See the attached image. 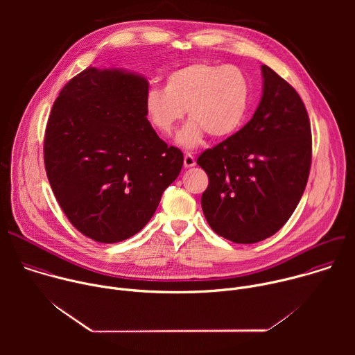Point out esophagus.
I'll return each instance as SVG.
<instances>
[{"label":"esophagus","mask_w":355,"mask_h":355,"mask_svg":"<svg viewBox=\"0 0 355 355\" xmlns=\"http://www.w3.org/2000/svg\"><path fill=\"white\" fill-rule=\"evenodd\" d=\"M196 163H195V157L192 156V155H189V153H187L185 156H184V167L185 168H191V167H193Z\"/></svg>","instance_id":"1"}]
</instances>
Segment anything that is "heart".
<instances>
[{
	"label": "heart",
	"instance_id": "1",
	"mask_svg": "<svg viewBox=\"0 0 355 355\" xmlns=\"http://www.w3.org/2000/svg\"><path fill=\"white\" fill-rule=\"evenodd\" d=\"M250 98V83L236 66L192 63L171 71L164 89L151 88L146 95L150 123L164 136L173 133L184 118L191 119L177 135V141L192 148L205 136L220 139L243 123Z\"/></svg>",
	"mask_w": 355,
	"mask_h": 355
}]
</instances>
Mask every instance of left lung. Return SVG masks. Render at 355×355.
<instances>
[{
    "label": "left lung",
    "instance_id": "left-lung-1",
    "mask_svg": "<svg viewBox=\"0 0 355 355\" xmlns=\"http://www.w3.org/2000/svg\"><path fill=\"white\" fill-rule=\"evenodd\" d=\"M263 96L252 118L205 150L209 177L200 205L212 230L240 244L275 234L305 191L312 163L311 122L299 94L263 64Z\"/></svg>",
    "mask_w": 355,
    "mask_h": 355
}]
</instances>
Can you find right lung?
<instances>
[{
    "mask_svg": "<svg viewBox=\"0 0 355 355\" xmlns=\"http://www.w3.org/2000/svg\"><path fill=\"white\" fill-rule=\"evenodd\" d=\"M143 76L87 67L56 98L44 132V168L70 223L118 243L155 215L184 156L147 121Z\"/></svg>",
    "mask_w": 355,
    "mask_h": 355,
    "instance_id": "1",
    "label": "right lung"
}]
</instances>
